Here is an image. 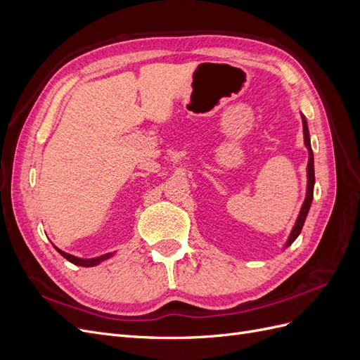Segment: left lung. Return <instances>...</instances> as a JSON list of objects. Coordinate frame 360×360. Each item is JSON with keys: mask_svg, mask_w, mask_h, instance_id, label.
Masks as SVG:
<instances>
[{"mask_svg": "<svg viewBox=\"0 0 360 360\" xmlns=\"http://www.w3.org/2000/svg\"><path fill=\"white\" fill-rule=\"evenodd\" d=\"M302 123H303V138H304V146L308 148V153H309V159H308V188H307V198H304V202L300 209V213L297 216V221L294 224L292 230L290 233L288 240L285 243V248H288L296 238L299 237L300 231H302V226L304 224V219H307L308 212H309V207L312 202V195H314V183H315V176H314V155H312V148H311V139H309V130H308V123H307V118L304 115H302Z\"/></svg>", "mask_w": 360, "mask_h": 360, "instance_id": "8db88e82", "label": "left lung"}]
</instances>
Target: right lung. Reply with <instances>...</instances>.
I'll return each mask as SVG.
<instances>
[{
  "mask_svg": "<svg viewBox=\"0 0 360 360\" xmlns=\"http://www.w3.org/2000/svg\"><path fill=\"white\" fill-rule=\"evenodd\" d=\"M53 248H56L64 258L69 259L70 263H73V264H76V266H82V267H93V266H97V264H101L102 261H105V259L112 257V252H110V254H105V255L96 257V258H86V259H84V258H78V257H75V255H70V254H68V252H64V250L58 249L57 246H53Z\"/></svg>",
  "mask_w": 360,
  "mask_h": 360,
  "instance_id": "add662e5",
  "label": "right lung"
}]
</instances>
